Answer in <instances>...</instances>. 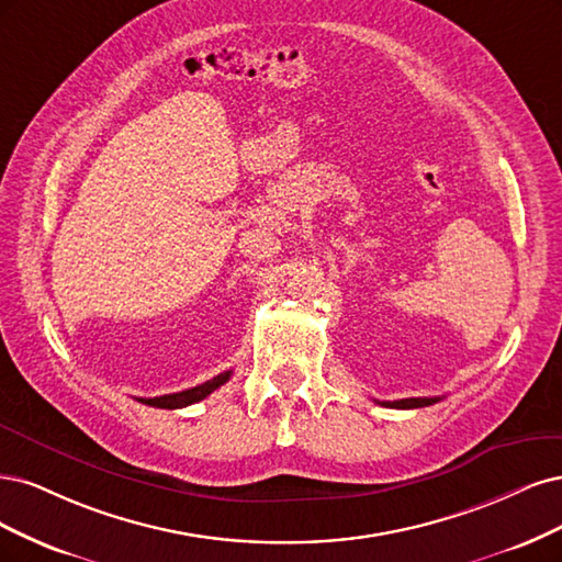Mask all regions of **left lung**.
Wrapping results in <instances>:
<instances>
[{
  "label": "left lung",
  "instance_id": "8db88e82",
  "mask_svg": "<svg viewBox=\"0 0 562 562\" xmlns=\"http://www.w3.org/2000/svg\"><path fill=\"white\" fill-rule=\"evenodd\" d=\"M441 396H411V400H400V402H378L380 406H387V408H425L437 404Z\"/></svg>",
  "mask_w": 562,
  "mask_h": 562
}]
</instances>
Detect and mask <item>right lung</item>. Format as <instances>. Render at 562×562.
<instances>
[{
	"mask_svg": "<svg viewBox=\"0 0 562 562\" xmlns=\"http://www.w3.org/2000/svg\"><path fill=\"white\" fill-rule=\"evenodd\" d=\"M231 373L233 371H224L220 375H214L212 380H205L203 385H195L191 390H182V392H175V394H162V396H151V400H137V402L154 406V408H184V406H191L195 402H203L207 394H212L216 387H222L226 383Z\"/></svg>",
	"mask_w": 562,
	"mask_h": 562,
	"instance_id": "1",
	"label": "right lung"
}]
</instances>
